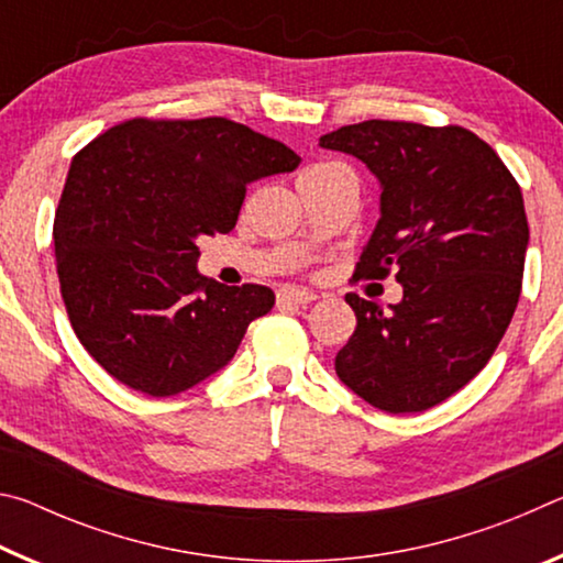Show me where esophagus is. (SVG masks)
<instances>
[{
	"mask_svg": "<svg viewBox=\"0 0 563 563\" xmlns=\"http://www.w3.org/2000/svg\"><path fill=\"white\" fill-rule=\"evenodd\" d=\"M318 295L305 288H283L278 290V305H310Z\"/></svg>",
	"mask_w": 563,
	"mask_h": 563,
	"instance_id": "obj_1",
	"label": "esophagus"
}]
</instances>
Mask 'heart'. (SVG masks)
<instances>
[{
	"mask_svg": "<svg viewBox=\"0 0 563 563\" xmlns=\"http://www.w3.org/2000/svg\"><path fill=\"white\" fill-rule=\"evenodd\" d=\"M312 168H322V166H312ZM312 168H308V170H312Z\"/></svg>",
	"mask_w": 563,
	"mask_h": 563,
	"instance_id": "heart-1",
	"label": "heart"
}]
</instances>
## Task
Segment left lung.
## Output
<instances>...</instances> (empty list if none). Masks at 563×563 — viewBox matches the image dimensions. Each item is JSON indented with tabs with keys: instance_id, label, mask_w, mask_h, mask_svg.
<instances>
[{
	"instance_id": "8db88e82",
	"label": "left lung",
	"mask_w": 563,
	"mask_h": 563,
	"mask_svg": "<svg viewBox=\"0 0 563 563\" xmlns=\"http://www.w3.org/2000/svg\"><path fill=\"white\" fill-rule=\"evenodd\" d=\"M379 180V221L355 278L395 273L402 300L347 292L357 328L335 373L389 415L424 412L482 373L517 310L529 245L521 188L462 126L362 121L320 136Z\"/></svg>"
}]
</instances>
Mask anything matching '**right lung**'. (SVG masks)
Returning <instances> with one entry per match:
<instances>
[{
  "mask_svg": "<svg viewBox=\"0 0 563 563\" xmlns=\"http://www.w3.org/2000/svg\"><path fill=\"white\" fill-rule=\"evenodd\" d=\"M298 164L221 117L131 119L74 156L54 216L56 273L76 338L113 379L170 397L233 360L275 295L203 278L196 241L233 231L247 184Z\"/></svg>",
  "mask_w": 563,
  "mask_h": 563,
  "instance_id": "1",
  "label": "right lung"
}]
</instances>
